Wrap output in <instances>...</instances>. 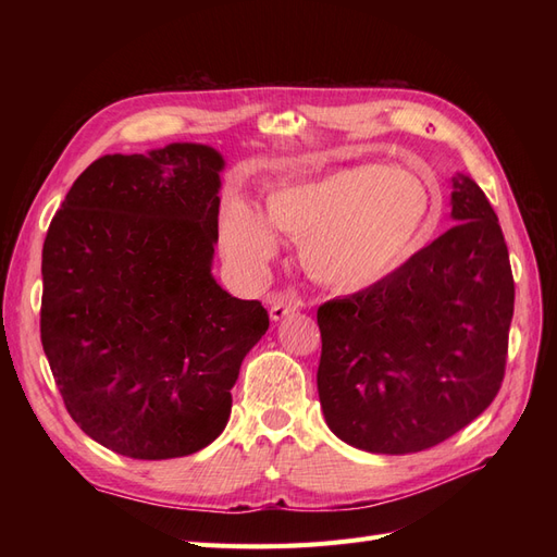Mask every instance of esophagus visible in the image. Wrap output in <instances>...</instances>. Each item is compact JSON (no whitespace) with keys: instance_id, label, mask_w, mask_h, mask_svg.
Instances as JSON below:
<instances>
[{"instance_id":"obj_1","label":"esophagus","mask_w":557,"mask_h":557,"mask_svg":"<svg viewBox=\"0 0 557 557\" xmlns=\"http://www.w3.org/2000/svg\"><path fill=\"white\" fill-rule=\"evenodd\" d=\"M301 307H305V301H301L297 295L281 293V295L272 297V309H269V315H272V320H283L290 313L299 311Z\"/></svg>"}]
</instances>
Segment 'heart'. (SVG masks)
<instances>
[{"instance_id": "heart-1", "label": "heart", "mask_w": 557, "mask_h": 557, "mask_svg": "<svg viewBox=\"0 0 557 557\" xmlns=\"http://www.w3.org/2000/svg\"><path fill=\"white\" fill-rule=\"evenodd\" d=\"M434 211V193L418 174L358 164L278 185L267 195V218L248 201L232 199L223 213L221 246L232 267L258 269L276 250L274 226L299 242L311 278L356 293L413 258Z\"/></svg>"}]
</instances>
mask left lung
<instances>
[{
    "mask_svg": "<svg viewBox=\"0 0 557 557\" xmlns=\"http://www.w3.org/2000/svg\"><path fill=\"white\" fill-rule=\"evenodd\" d=\"M455 225L395 274L318 309L327 428L367 453L432 448L479 418L507 364L513 276L497 213L453 176Z\"/></svg>",
    "mask_w": 557,
    "mask_h": 557,
    "instance_id": "obj_1",
    "label": "left lung"
}]
</instances>
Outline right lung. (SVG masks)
<instances>
[{
	"label": "right lung",
	"mask_w": 557,
	"mask_h": 557,
	"mask_svg": "<svg viewBox=\"0 0 557 557\" xmlns=\"http://www.w3.org/2000/svg\"><path fill=\"white\" fill-rule=\"evenodd\" d=\"M225 160L205 144L104 156L50 221L41 344L64 407L134 460L207 448L246 352L269 327L211 274Z\"/></svg>",
	"instance_id": "right-lung-1"
}]
</instances>
